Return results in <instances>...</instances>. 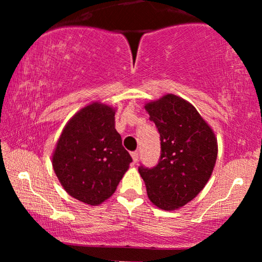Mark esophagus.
Masks as SVG:
<instances>
[{"label": "esophagus", "mask_w": 262, "mask_h": 262, "mask_svg": "<svg viewBox=\"0 0 262 262\" xmlns=\"http://www.w3.org/2000/svg\"><path fill=\"white\" fill-rule=\"evenodd\" d=\"M132 158H133V162H134V163H136L137 161H139V152H137V151H133L132 154Z\"/></svg>", "instance_id": "esophagus-1"}]
</instances>
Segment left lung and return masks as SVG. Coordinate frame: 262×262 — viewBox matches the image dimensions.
<instances>
[{"instance_id": "left-lung-1", "label": "left lung", "mask_w": 262, "mask_h": 262, "mask_svg": "<svg viewBox=\"0 0 262 262\" xmlns=\"http://www.w3.org/2000/svg\"><path fill=\"white\" fill-rule=\"evenodd\" d=\"M161 134V158L139 167L149 200L163 210L187 205L210 179L219 145L214 130L187 100L167 94L144 105Z\"/></svg>"}]
</instances>
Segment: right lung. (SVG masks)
I'll return each instance as SVG.
<instances>
[{
    "label": "right lung",
    "mask_w": 262,
    "mask_h": 262,
    "mask_svg": "<svg viewBox=\"0 0 262 262\" xmlns=\"http://www.w3.org/2000/svg\"><path fill=\"white\" fill-rule=\"evenodd\" d=\"M115 108L101 101L84 106L64 126L52 165L70 196L99 206L112 196L132 157L115 129Z\"/></svg>",
    "instance_id": "obj_1"
}]
</instances>
